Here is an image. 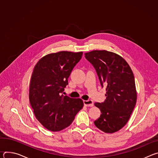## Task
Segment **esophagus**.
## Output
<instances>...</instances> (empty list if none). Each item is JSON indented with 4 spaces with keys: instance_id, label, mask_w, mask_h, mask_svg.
<instances>
[{
    "instance_id": "34e87169",
    "label": "esophagus",
    "mask_w": 158,
    "mask_h": 158,
    "mask_svg": "<svg viewBox=\"0 0 158 158\" xmlns=\"http://www.w3.org/2000/svg\"><path fill=\"white\" fill-rule=\"evenodd\" d=\"M84 104L85 106L87 107H93L94 106V103L91 100H87V101H84Z\"/></svg>"
}]
</instances>
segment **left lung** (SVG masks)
<instances>
[{"label":"left lung","instance_id":"1","mask_svg":"<svg viewBox=\"0 0 158 158\" xmlns=\"http://www.w3.org/2000/svg\"><path fill=\"white\" fill-rule=\"evenodd\" d=\"M96 70L101 84L106 87L104 102H96L101 114L95 126L106 133H114L127 123L137 100L133 73L119 55L106 50L84 54Z\"/></svg>","mask_w":158,"mask_h":158}]
</instances>
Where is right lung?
I'll return each instance as SVG.
<instances>
[{
    "mask_svg": "<svg viewBox=\"0 0 158 158\" xmlns=\"http://www.w3.org/2000/svg\"><path fill=\"white\" fill-rule=\"evenodd\" d=\"M82 52L60 51L42 57L35 64L29 85V101L40 123L51 131L71 124L84 106L80 98L62 95Z\"/></svg>",
    "mask_w": 158,
    "mask_h": 158,
    "instance_id": "1",
    "label": "right lung"
}]
</instances>
